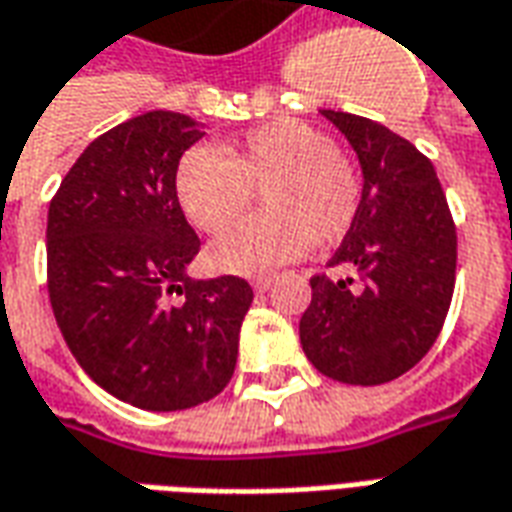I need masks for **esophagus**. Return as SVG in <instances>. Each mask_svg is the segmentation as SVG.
<instances>
[{"label":"esophagus","instance_id":"obj_1","mask_svg":"<svg viewBox=\"0 0 512 512\" xmlns=\"http://www.w3.org/2000/svg\"><path fill=\"white\" fill-rule=\"evenodd\" d=\"M268 285H271V277H268V274H257V277H252V288H255V291H266Z\"/></svg>","mask_w":512,"mask_h":512}]
</instances>
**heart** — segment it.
Listing matches in <instances>:
<instances>
[{
	"label": "heart",
	"instance_id": "1",
	"mask_svg": "<svg viewBox=\"0 0 512 512\" xmlns=\"http://www.w3.org/2000/svg\"><path fill=\"white\" fill-rule=\"evenodd\" d=\"M182 213L202 232H221L263 194V213L235 224L210 249L224 271L260 274L346 235L360 207L355 166L299 119L244 132L227 152L194 146L174 177Z\"/></svg>",
	"mask_w": 512,
	"mask_h": 512
}]
</instances>
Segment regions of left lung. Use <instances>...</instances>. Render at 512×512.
I'll return each mask as SVG.
<instances>
[{"label": "left lung", "mask_w": 512, "mask_h": 512, "mask_svg": "<svg viewBox=\"0 0 512 512\" xmlns=\"http://www.w3.org/2000/svg\"><path fill=\"white\" fill-rule=\"evenodd\" d=\"M363 171L360 207L330 266L352 277L310 280L299 321L307 360L330 380L382 385L416 366L438 338L455 291L457 232L432 163L377 121L321 110Z\"/></svg>", "instance_id": "left-lung-1"}]
</instances>
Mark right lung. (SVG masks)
<instances>
[{
  "instance_id": "obj_1",
  "label": "right lung",
  "mask_w": 512,
  "mask_h": 512,
  "mask_svg": "<svg viewBox=\"0 0 512 512\" xmlns=\"http://www.w3.org/2000/svg\"><path fill=\"white\" fill-rule=\"evenodd\" d=\"M205 124L149 110L99 135L60 182L46 221L49 302L91 380L141 410L210 402L232 380L252 288L191 280L199 238L174 177ZM174 292L180 303H171Z\"/></svg>"
}]
</instances>
